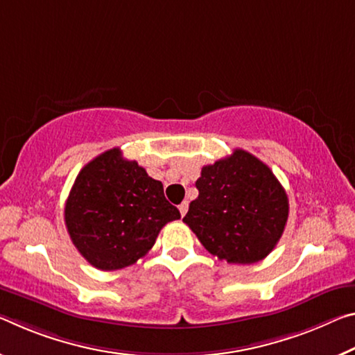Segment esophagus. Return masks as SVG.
Instances as JSON below:
<instances>
[{"mask_svg":"<svg viewBox=\"0 0 355 355\" xmlns=\"http://www.w3.org/2000/svg\"><path fill=\"white\" fill-rule=\"evenodd\" d=\"M188 207H189V204H188V202H187V200H184V202H182V204H180V205H178L180 215H182V216H184V215H187V211H188Z\"/></svg>","mask_w":355,"mask_h":355,"instance_id":"1","label":"esophagus"}]
</instances>
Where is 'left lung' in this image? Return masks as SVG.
<instances>
[{"mask_svg":"<svg viewBox=\"0 0 355 355\" xmlns=\"http://www.w3.org/2000/svg\"><path fill=\"white\" fill-rule=\"evenodd\" d=\"M198 199L183 221L204 248L229 263L267 257L284 232L289 199L267 164L245 150L202 167Z\"/></svg>","mask_w":355,"mask_h":355,"instance_id":"1","label":"left lung"}]
</instances>
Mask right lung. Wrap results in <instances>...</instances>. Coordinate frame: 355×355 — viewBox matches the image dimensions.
<instances>
[{"label": "right lung", "mask_w": 355, "mask_h": 355, "mask_svg": "<svg viewBox=\"0 0 355 355\" xmlns=\"http://www.w3.org/2000/svg\"><path fill=\"white\" fill-rule=\"evenodd\" d=\"M180 218L164 188L136 161L112 148L78 172L64 223L78 252L99 270L132 266L153 248L159 230Z\"/></svg>", "instance_id": "1"}]
</instances>
